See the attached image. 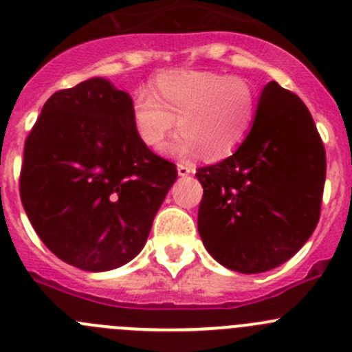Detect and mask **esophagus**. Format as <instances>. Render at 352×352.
Returning <instances> with one entry per match:
<instances>
[{
  "instance_id": "esophagus-1",
  "label": "esophagus",
  "mask_w": 352,
  "mask_h": 352,
  "mask_svg": "<svg viewBox=\"0 0 352 352\" xmlns=\"http://www.w3.org/2000/svg\"><path fill=\"white\" fill-rule=\"evenodd\" d=\"M177 172H179V175L182 177L190 175V173H194V166L187 162H180L177 163Z\"/></svg>"
}]
</instances>
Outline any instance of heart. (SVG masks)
Segmentation results:
<instances>
[{"label": "heart", "mask_w": 352, "mask_h": 352, "mask_svg": "<svg viewBox=\"0 0 352 352\" xmlns=\"http://www.w3.org/2000/svg\"><path fill=\"white\" fill-rule=\"evenodd\" d=\"M258 95L242 76L180 69L158 74L150 94L133 104V124L146 146L160 148L173 126L180 134L170 146L179 156L223 160L245 143L257 119Z\"/></svg>", "instance_id": "1"}]
</instances>
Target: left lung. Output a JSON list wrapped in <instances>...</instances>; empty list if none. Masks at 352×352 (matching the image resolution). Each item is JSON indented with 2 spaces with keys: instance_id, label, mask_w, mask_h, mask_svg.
I'll return each mask as SVG.
<instances>
[{
  "instance_id": "obj_1",
  "label": "left lung",
  "mask_w": 352,
  "mask_h": 352,
  "mask_svg": "<svg viewBox=\"0 0 352 352\" xmlns=\"http://www.w3.org/2000/svg\"><path fill=\"white\" fill-rule=\"evenodd\" d=\"M325 148L298 95L265 85L245 143L196 170L197 228L209 254L232 271L257 274L293 257L320 219Z\"/></svg>"
}]
</instances>
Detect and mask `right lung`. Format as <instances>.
<instances>
[{"mask_svg":"<svg viewBox=\"0 0 352 352\" xmlns=\"http://www.w3.org/2000/svg\"><path fill=\"white\" fill-rule=\"evenodd\" d=\"M177 180L136 134L133 100L104 78L56 91L25 140L20 197L45 247L83 271L136 257Z\"/></svg>","mask_w":352,"mask_h":352,"instance_id":"1","label":"right lung"}]
</instances>
